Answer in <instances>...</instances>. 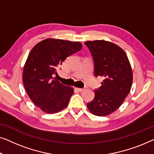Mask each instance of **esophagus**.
<instances>
[{
	"mask_svg": "<svg viewBox=\"0 0 154 154\" xmlns=\"http://www.w3.org/2000/svg\"><path fill=\"white\" fill-rule=\"evenodd\" d=\"M75 89H76L77 91H79V92H82L84 90V88H76Z\"/></svg>",
	"mask_w": 154,
	"mask_h": 154,
	"instance_id": "1",
	"label": "esophagus"
}]
</instances>
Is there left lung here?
Here are the masks:
<instances>
[{"mask_svg":"<svg viewBox=\"0 0 154 154\" xmlns=\"http://www.w3.org/2000/svg\"><path fill=\"white\" fill-rule=\"evenodd\" d=\"M84 44L91 54L95 77L104 78L87 107L95 115L107 116L120 107L130 93L133 83L131 64L125 51L115 44L105 40Z\"/></svg>","mask_w":154,"mask_h":154,"instance_id":"8db88e82","label":"left lung"}]
</instances>
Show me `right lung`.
Instances as JSON below:
<instances>
[{"label":"right lung","mask_w":154,"mask_h":154,"mask_svg":"<svg viewBox=\"0 0 154 154\" xmlns=\"http://www.w3.org/2000/svg\"><path fill=\"white\" fill-rule=\"evenodd\" d=\"M82 47L79 42L50 38L38 43L30 52L23 68V85L33 103L45 113H56L68 105L73 88L54 77L62 63Z\"/></svg>","instance_id":"add662e5"}]
</instances>
